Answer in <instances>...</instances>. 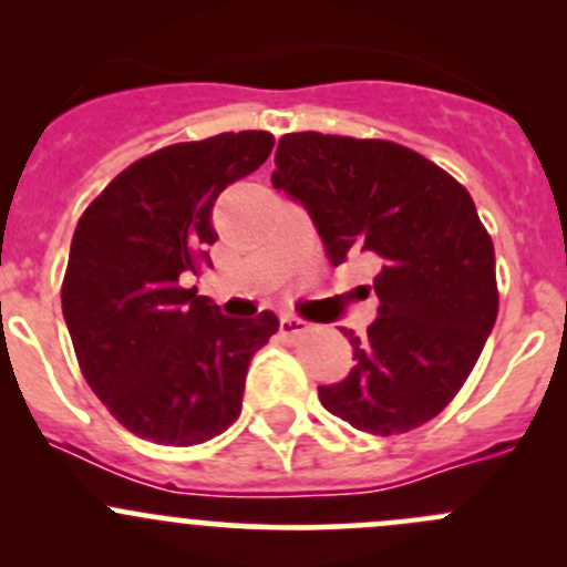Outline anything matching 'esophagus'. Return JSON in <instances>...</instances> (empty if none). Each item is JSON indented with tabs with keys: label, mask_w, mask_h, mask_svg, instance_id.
Returning a JSON list of instances; mask_svg holds the SVG:
<instances>
[{
	"label": "esophagus",
	"mask_w": 567,
	"mask_h": 567,
	"mask_svg": "<svg viewBox=\"0 0 567 567\" xmlns=\"http://www.w3.org/2000/svg\"><path fill=\"white\" fill-rule=\"evenodd\" d=\"M279 331H282L285 337H299L307 331V323L296 316H282L279 318Z\"/></svg>",
	"instance_id": "34e87169"
}]
</instances>
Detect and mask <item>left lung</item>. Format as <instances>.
I'll use <instances>...</instances> for the list:
<instances>
[{
  "label": "left lung",
  "instance_id": "obj_1",
  "mask_svg": "<svg viewBox=\"0 0 567 567\" xmlns=\"http://www.w3.org/2000/svg\"><path fill=\"white\" fill-rule=\"evenodd\" d=\"M271 183L305 203L331 266L351 251L381 262L379 318L357 364L318 386L326 411L394 436L442 414L466 384L499 312L494 241L453 175L390 140L299 131L277 145Z\"/></svg>",
  "mask_w": 567,
  "mask_h": 567
}]
</instances>
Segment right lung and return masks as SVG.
Segmentation results:
<instances>
[{
  "label": "right lung",
  "mask_w": 567,
  "mask_h": 567,
  "mask_svg": "<svg viewBox=\"0 0 567 567\" xmlns=\"http://www.w3.org/2000/svg\"><path fill=\"white\" fill-rule=\"evenodd\" d=\"M271 147L268 131L167 145L125 167L79 219L62 316L90 390L140 439L192 447L241 414L251 357L279 320L221 316L181 277L210 266L216 197Z\"/></svg>",
  "instance_id": "1"
}]
</instances>
